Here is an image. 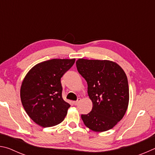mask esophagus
Listing matches in <instances>:
<instances>
[{"mask_svg":"<svg viewBox=\"0 0 155 155\" xmlns=\"http://www.w3.org/2000/svg\"><path fill=\"white\" fill-rule=\"evenodd\" d=\"M81 101V99L80 98H78V99H77V101H74L73 102V103H74V104H75V105H77V104L79 103V102Z\"/></svg>","mask_w":155,"mask_h":155,"instance_id":"34e87169","label":"esophagus"}]
</instances>
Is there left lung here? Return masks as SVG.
<instances>
[{"label": "left lung", "instance_id": "1", "mask_svg": "<svg viewBox=\"0 0 155 155\" xmlns=\"http://www.w3.org/2000/svg\"><path fill=\"white\" fill-rule=\"evenodd\" d=\"M78 72L87 83L92 109L81 115L84 124L95 132L111 129L124 117L129 102L127 77L122 68L109 60L78 59Z\"/></svg>", "mask_w": 155, "mask_h": 155}]
</instances>
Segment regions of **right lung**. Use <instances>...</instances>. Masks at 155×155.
I'll use <instances>...</instances> for the list:
<instances>
[{
  "label": "right lung",
  "instance_id": "1",
  "mask_svg": "<svg viewBox=\"0 0 155 155\" xmlns=\"http://www.w3.org/2000/svg\"><path fill=\"white\" fill-rule=\"evenodd\" d=\"M75 59L44 61L27 72L20 87V98L28 116L37 124L50 127L61 123L70 104L62 98L61 78Z\"/></svg>",
  "mask_w": 155,
  "mask_h": 155
}]
</instances>
